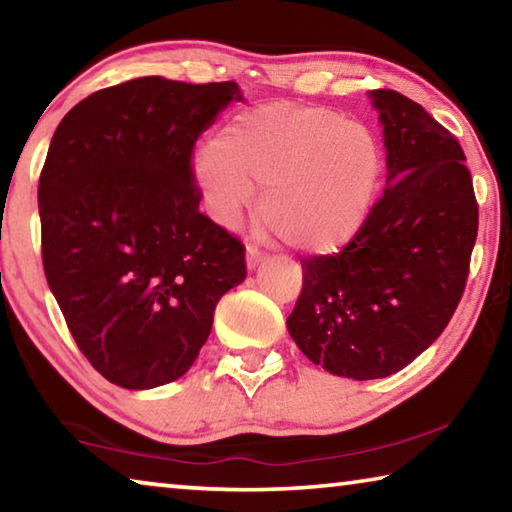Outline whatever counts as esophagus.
Wrapping results in <instances>:
<instances>
[{
  "instance_id": "1",
  "label": "esophagus",
  "mask_w": 512,
  "mask_h": 512,
  "mask_svg": "<svg viewBox=\"0 0 512 512\" xmlns=\"http://www.w3.org/2000/svg\"><path fill=\"white\" fill-rule=\"evenodd\" d=\"M262 259H264L262 250H259L255 244H248V248H246V264H248L250 271H253V268H257Z\"/></svg>"
}]
</instances>
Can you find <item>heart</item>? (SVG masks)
<instances>
[{
	"label": "heart",
	"instance_id": "heart-1",
	"mask_svg": "<svg viewBox=\"0 0 512 512\" xmlns=\"http://www.w3.org/2000/svg\"><path fill=\"white\" fill-rule=\"evenodd\" d=\"M384 149L370 126L314 103L275 101L225 124L196 162L212 212L232 223L262 189L257 221L307 255L339 253L377 203Z\"/></svg>",
	"mask_w": 512,
	"mask_h": 512
}]
</instances>
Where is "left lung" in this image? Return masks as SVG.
<instances>
[{"label":"left lung","mask_w":512,"mask_h":512,"mask_svg":"<svg viewBox=\"0 0 512 512\" xmlns=\"http://www.w3.org/2000/svg\"><path fill=\"white\" fill-rule=\"evenodd\" d=\"M370 97L384 124L388 185L348 246L302 262V291L287 318L307 359L359 381L406 368L443 334L479 230L456 137L400 92Z\"/></svg>","instance_id":"left-lung-1"}]
</instances>
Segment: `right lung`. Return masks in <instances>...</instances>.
Wrapping results in <instances>:
<instances>
[{
	"instance_id": "1",
	"label": "right lung",
	"mask_w": 512,
	"mask_h": 512,
	"mask_svg": "<svg viewBox=\"0 0 512 512\" xmlns=\"http://www.w3.org/2000/svg\"><path fill=\"white\" fill-rule=\"evenodd\" d=\"M235 81L142 76L67 112L40 171L42 266L94 370L142 391L183 377L216 302L246 277V246L198 212L194 146Z\"/></svg>"
}]
</instances>
